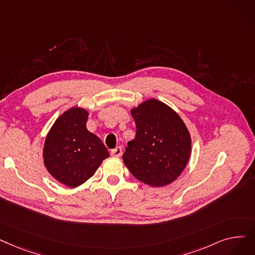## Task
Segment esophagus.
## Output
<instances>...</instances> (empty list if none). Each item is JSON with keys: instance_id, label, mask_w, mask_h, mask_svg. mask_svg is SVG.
Listing matches in <instances>:
<instances>
[{"instance_id": "obj_1", "label": "esophagus", "mask_w": 255, "mask_h": 255, "mask_svg": "<svg viewBox=\"0 0 255 255\" xmlns=\"http://www.w3.org/2000/svg\"><path fill=\"white\" fill-rule=\"evenodd\" d=\"M122 153H123V149H122V147L118 146L116 149H114V150L112 151V156H114V157H120L121 155H122Z\"/></svg>"}]
</instances>
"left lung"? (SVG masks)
<instances>
[{
    "mask_svg": "<svg viewBox=\"0 0 255 255\" xmlns=\"http://www.w3.org/2000/svg\"><path fill=\"white\" fill-rule=\"evenodd\" d=\"M130 113L136 125V135L128 142L123 155L125 165L147 185L159 187L172 183L191 157L189 129L174 109L156 99L132 107Z\"/></svg>",
    "mask_w": 255,
    "mask_h": 255,
    "instance_id": "left-lung-1",
    "label": "left lung"
}]
</instances>
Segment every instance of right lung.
<instances>
[{"mask_svg": "<svg viewBox=\"0 0 255 255\" xmlns=\"http://www.w3.org/2000/svg\"><path fill=\"white\" fill-rule=\"evenodd\" d=\"M88 112L72 107L58 117L46 136L42 156L54 179L77 187L94 176L109 153L102 140L86 128Z\"/></svg>", "mask_w": 255, "mask_h": 255, "instance_id": "1", "label": "right lung"}]
</instances>
